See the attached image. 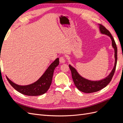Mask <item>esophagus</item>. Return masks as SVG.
I'll list each match as a JSON object with an SVG mask.
<instances>
[{
  "label": "esophagus",
  "mask_w": 123,
  "mask_h": 123,
  "mask_svg": "<svg viewBox=\"0 0 123 123\" xmlns=\"http://www.w3.org/2000/svg\"><path fill=\"white\" fill-rule=\"evenodd\" d=\"M59 62L61 63H64L65 62V58L64 56H62L59 58Z\"/></svg>",
  "instance_id": "esophagus-1"
}]
</instances>
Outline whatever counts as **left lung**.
<instances>
[{
  "label": "left lung",
  "mask_w": 123,
  "mask_h": 123,
  "mask_svg": "<svg viewBox=\"0 0 123 123\" xmlns=\"http://www.w3.org/2000/svg\"><path fill=\"white\" fill-rule=\"evenodd\" d=\"M99 31L102 34H105L110 37L111 41H112V46L114 49V66L112 70L111 71V72L109 74V75L105 77L104 79L99 80L93 81L88 80L80 76L79 73L77 72L76 70L73 68L72 66H71L70 65H69V66L71 71L72 79L76 87L80 91L84 93H90L97 92L106 87L110 82L111 80H112V78L114 75L115 68H116L117 66V44L115 43L114 39H113L112 36L111 35L110 32L104 26H103L101 24H99Z\"/></svg>",
  "instance_id": "8db88e82"
}]
</instances>
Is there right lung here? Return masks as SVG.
<instances>
[{
	"instance_id": "right-lung-1",
	"label": "right lung",
	"mask_w": 123,
	"mask_h": 123,
	"mask_svg": "<svg viewBox=\"0 0 123 123\" xmlns=\"http://www.w3.org/2000/svg\"><path fill=\"white\" fill-rule=\"evenodd\" d=\"M59 65V58H57L52 63L43 75L35 83L26 86L18 85L14 83L6 76L9 83L21 94L28 96H37L42 95L48 90L52 83L55 68Z\"/></svg>"
}]
</instances>
